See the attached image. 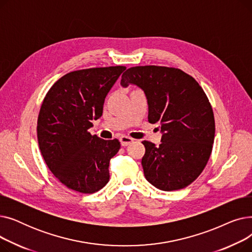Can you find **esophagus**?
<instances>
[{
    "instance_id": "34e87169",
    "label": "esophagus",
    "mask_w": 252,
    "mask_h": 252,
    "mask_svg": "<svg viewBox=\"0 0 252 252\" xmlns=\"http://www.w3.org/2000/svg\"><path fill=\"white\" fill-rule=\"evenodd\" d=\"M121 142H122L123 146H127V145H129L130 143L134 142V139H131L127 136H123V137H121Z\"/></svg>"
}]
</instances>
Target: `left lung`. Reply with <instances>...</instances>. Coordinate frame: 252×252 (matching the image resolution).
Returning a JSON list of instances; mask_svg holds the SVG:
<instances>
[{
	"instance_id": "8db88e82",
	"label": "left lung",
	"mask_w": 252,
	"mask_h": 252,
	"mask_svg": "<svg viewBox=\"0 0 252 252\" xmlns=\"http://www.w3.org/2000/svg\"><path fill=\"white\" fill-rule=\"evenodd\" d=\"M121 85L144 91L148 122L162 133L159 146L142 142L145 178L162 191L187 187L202 173L215 140L214 111L203 89L181 69L155 65L128 68Z\"/></svg>"
}]
</instances>
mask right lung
<instances>
[{"label":"right lung","mask_w":252,"mask_h":252,"mask_svg":"<svg viewBox=\"0 0 252 252\" xmlns=\"http://www.w3.org/2000/svg\"><path fill=\"white\" fill-rule=\"evenodd\" d=\"M126 66L71 71L51 87L37 117V141L52 174L73 191L91 194L109 181L117 139L92 136L93 119L102 116L108 92Z\"/></svg>","instance_id":"add662e5"}]
</instances>
